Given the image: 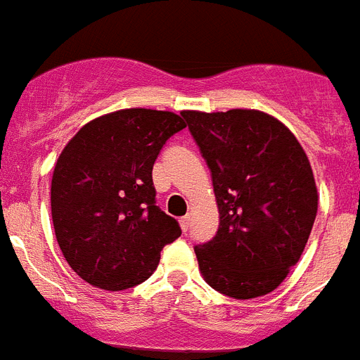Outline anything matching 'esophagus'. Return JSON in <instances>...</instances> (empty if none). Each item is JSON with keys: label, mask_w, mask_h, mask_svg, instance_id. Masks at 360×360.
I'll return each mask as SVG.
<instances>
[{"label": "esophagus", "mask_w": 360, "mask_h": 360, "mask_svg": "<svg viewBox=\"0 0 360 360\" xmlns=\"http://www.w3.org/2000/svg\"><path fill=\"white\" fill-rule=\"evenodd\" d=\"M189 221H191V217H189V215H186V217H182V219H180V226H182L184 231L189 230Z\"/></svg>", "instance_id": "esophagus-1"}]
</instances>
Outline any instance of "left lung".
Listing matches in <instances>:
<instances>
[{
	"label": "left lung",
	"instance_id": "left-lung-1",
	"mask_svg": "<svg viewBox=\"0 0 360 360\" xmlns=\"http://www.w3.org/2000/svg\"><path fill=\"white\" fill-rule=\"evenodd\" d=\"M212 169L219 230L195 246L202 278L236 300L280 287L313 230L319 191L304 147L261 110H184Z\"/></svg>",
	"mask_w": 360,
	"mask_h": 360
}]
</instances>
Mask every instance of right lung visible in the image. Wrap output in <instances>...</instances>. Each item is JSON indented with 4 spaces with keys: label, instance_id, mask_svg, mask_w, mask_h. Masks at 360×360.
I'll return each instance as SVG.
<instances>
[{
    "label": "right lung",
    "instance_id": "add662e5",
    "mask_svg": "<svg viewBox=\"0 0 360 360\" xmlns=\"http://www.w3.org/2000/svg\"><path fill=\"white\" fill-rule=\"evenodd\" d=\"M174 112L124 108L86 123L56 160L55 236L68 265L94 287L123 290L153 274L165 245L182 236L156 206L153 165L173 134Z\"/></svg>",
    "mask_w": 360,
    "mask_h": 360
}]
</instances>
